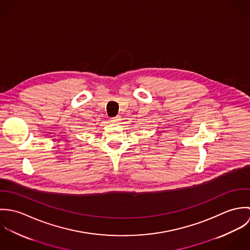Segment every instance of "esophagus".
Returning <instances> with one entry per match:
<instances>
[{
  "instance_id": "esophagus-1",
  "label": "esophagus",
  "mask_w": 250,
  "mask_h": 250,
  "mask_svg": "<svg viewBox=\"0 0 250 250\" xmlns=\"http://www.w3.org/2000/svg\"><path fill=\"white\" fill-rule=\"evenodd\" d=\"M120 121V117L119 116H116V117H113L110 119V122L112 123H118Z\"/></svg>"
}]
</instances>
